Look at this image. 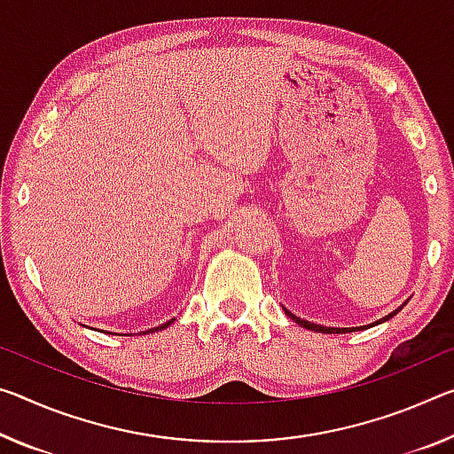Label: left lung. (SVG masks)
Here are the masks:
<instances>
[{
  "instance_id": "8db88e82",
  "label": "left lung",
  "mask_w": 454,
  "mask_h": 454,
  "mask_svg": "<svg viewBox=\"0 0 454 454\" xmlns=\"http://www.w3.org/2000/svg\"><path fill=\"white\" fill-rule=\"evenodd\" d=\"M402 307H404V305H402ZM402 307H398V309H395V311H392L390 315H386V317H382V319H380V321H376V323H370V325H364V327H365V329H368V327H373V325H380V323H384V321H387V319H392V317H394V315H395V313H398ZM285 313H286V315H289V317H291V319H293L294 323H299V325H301V327H305V329H311V331H319V333H348V331L364 329V327H323V325H317V323H311V321L299 319V317H297V315H293L291 311H286V309H285Z\"/></svg>"
}]
</instances>
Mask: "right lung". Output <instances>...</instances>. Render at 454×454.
Listing matches in <instances>:
<instances>
[{
	"instance_id": "obj_1",
	"label": "right lung",
	"mask_w": 454,
	"mask_h": 454,
	"mask_svg": "<svg viewBox=\"0 0 454 454\" xmlns=\"http://www.w3.org/2000/svg\"><path fill=\"white\" fill-rule=\"evenodd\" d=\"M176 319H171V321H168V323H163V325H160V327H155V329H149L151 333H153V331H161V329H165L168 325H171V323H174ZM149 331H145V333H149Z\"/></svg>"
}]
</instances>
